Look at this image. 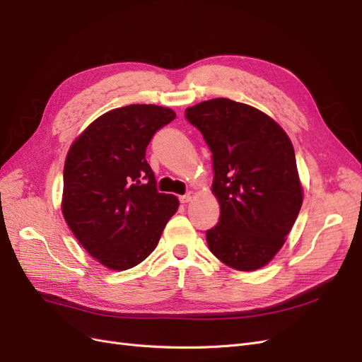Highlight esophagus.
I'll list each match as a JSON object with an SVG mask.
<instances>
[{
  "label": "esophagus",
  "instance_id": "obj_1",
  "mask_svg": "<svg viewBox=\"0 0 362 362\" xmlns=\"http://www.w3.org/2000/svg\"><path fill=\"white\" fill-rule=\"evenodd\" d=\"M192 198H193V192H189V193H185L184 196H181L180 201H181V204H187Z\"/></svg>",
  "mask_w": 362,
  "mask_h": 362
}]
</instances>
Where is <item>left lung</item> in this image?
<instances>
[{"mask_svg":"<svg viewBox=\"0 0 362 362\" xmlns=\"http://www.w3.org/2000/svg\"><path fill=\"white\" fill-rule=\"evenodd\" d=\"M213 158L218 223L208 247L226 266L257 270L278 254L302 206V185L288 136L257 108L226 98L189 107Z\"/></svg>","mask_w":362,"mask_h":362,"instance_id":"1","label":"left lung"}]
</instances>
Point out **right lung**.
Here are the masks:
<instances>
[{"instance_id":"1","label":"right lung","mask_w":362,"mask_h":362,"mask_svg":"<svg viewBox=\"0 0 362 362\" xmlns=\"http://www.w3.org/2000/svg\"><path fill=\"white\" fill-rule=\"evenodd\" d=\"M154 104L115 108L87 127L64 161L62 211L71 231L103 266L127 270L158 245L178 210L158 193L145 154L151 139L175 119Z\"/></svg>"}]
</instances>
